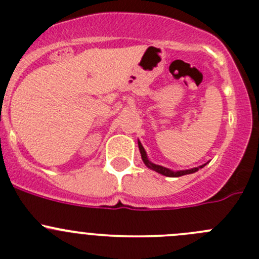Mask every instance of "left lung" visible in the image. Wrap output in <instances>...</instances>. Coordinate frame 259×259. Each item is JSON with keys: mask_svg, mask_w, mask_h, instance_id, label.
<instances>
[{"mask_svg": "<svg viewBox=\"0 0 259 259\" xmlns=\"http://www.w3.org/2000/svg\"><path fill=\"white\" fill-rule=\"evenodd\" d=\"M139 150H140V154H141V159H143L144 164L148 166L149 168H151V170L156 171V172L161 174V175L164 176H168V178H179V176H184V175H187V174H194L196 171L198 170V167H194L191 168V170H182V171H171L170 168H166L164 166H160V165H156V164H152L151 161H149L148 156H146V152H145V149L143 148V145H141V143L139 141ZM206 165V164H205ZM205 165L200 166V167H203Z\"/></svg>", "mask_w": 259, "mask_h": 259, "instance_id": "obj_1", "label": "left lung"}]
</instances>
